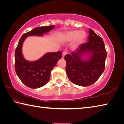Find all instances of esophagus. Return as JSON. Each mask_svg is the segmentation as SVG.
Masks as SVG:
<instances>
[{"label":"esophagus","instance_id":"esophagus-1","mask_svg":"<svg viewBox=\"0 0 124 124\" xmlns=\"http://www.w3.org/2000/svg\"><path fill=\"white\" fill-rule=\"evenodd\" d=\"M66 53H67V52H66V51H65L62 52V58L65 57V55L66 54Z\"/></svg>","mask_w":124,"mask_h":124}]
</instances>
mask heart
Returning <instances> with one entry per match:
<instances>
[{
	"instance_id": "obj_1",
	"label": "heart",
	"mask_w": 124,
	"mask_h": 124,
	"mask_svg": "<svg viewBox=\"0 0 124 124\" xmlns=\"http://www.w3.org/2000/svg\"><path fill=\"white\" fill-rule=\"evenodd\" d=\"M86 33L85 31L80 30H73L69 32L62 36L63 39L67 41H73L76 39L77 44H80L85 40Z\"/></svg>"
}]
</instances>
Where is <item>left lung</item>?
Here are the masks:
<instances>
[{"label":"left lung","instance_id":"8db88e82","mask_svg":"<svg viewBox=\"0 0 124 124\" xmlns=\"http://www.w3.org/2000/svg\"><path fill=\"white\" fill-rule=\"evenodd\" d=\"M88 42L81 44L77 50L64 57L66 72L72 83L81 86L92 85L103 73L105 66L106 51L102 39L90 29ZM89 54V59L82 57Z\"/></svg>","mask_w":124,"mask_h":124}]
</instances>
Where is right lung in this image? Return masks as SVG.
Returning a JSON list of instances; mask_svg holds the SVG:
<instances>
[{
    "instance_id": "add662e5",
    "label": "right lung",
    "mask_w": 124,
    "mask_h": 124,
    "mask_svg": "<svg viewBox=\"0 0 124 124\" xmlns=\"http://www.w3.org/2000/svg\"><path fill=\"white\" fill-rule=\"evenodd\" d=\"M54 27V25L38 27L24 33L16 48L15 65L16 73L22 83L30 88H38L48 83L51 72L58 60L62 58V53L61 51L47 53L36 61H27L22 54L23 42L28 36H41Z\"/></svg>"
}]
</instances>
